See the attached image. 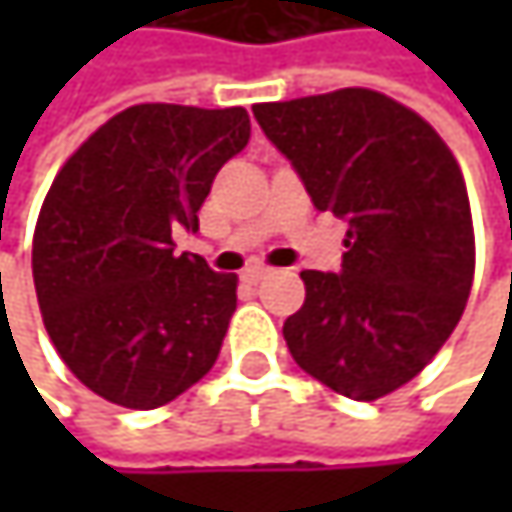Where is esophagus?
Segmentation results:
<instances>
[{
    "label": "esophagus",
    "instance_id": "1",
    "mask_svg": "<svg viewBox=\"0 0 512 512\" xmlns=\"http://www.w3.org/2000/svg\"><path fill=\"white\" fill-rule=\"evenodd\" d=\"M269 272H272L269 266H260V263H255V266H249V269L243 272V278H246V281H252V284H257V281H263Z\"/></svg>",
    "mask_w": 512,
    "mask_h": 512
}]
</instances>
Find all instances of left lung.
I'll return each mask as SVG.
<instances>
[{
	"label": "left lung",
	"mask_w": 512,
	"mask_h": 512,
	"mask_svg": "<svg viewBox=\"0 0 512 512\" xmlns=\"http://www.w3.org/2000/svg\"><path fill=\"white\" fill-rule=\"evenodd\" d=\"M252 112L314 207L350 225L341 272H302L305 305L284 323L287 350L350 400L385 397L442 350L471 293L460 165L421 115L370 88Z\"/></svg>",
	"instance_id": "left-lung-1"
}]
</instances>
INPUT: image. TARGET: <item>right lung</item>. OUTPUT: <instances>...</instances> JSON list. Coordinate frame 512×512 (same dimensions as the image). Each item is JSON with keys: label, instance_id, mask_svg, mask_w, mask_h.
<instances>
[{"label": "right lung", "instance_id": "right-lung-1", "mask_svg": "<svg viewBox=\"0 0 512 512\" xmlns=\"http://www.w3.org/2000/svg\"><path fill=\"white\" fill-rule=\"evenodd\" d=\"M249 136L243 106L142 103L55 174L35 228V293L58 356L103 400L156 409L216 364L237 275L174 255L171 231H198L216 171Z\"/></svg>", "mask_w": 512, "mask_h": 512}]
</instances>
